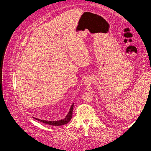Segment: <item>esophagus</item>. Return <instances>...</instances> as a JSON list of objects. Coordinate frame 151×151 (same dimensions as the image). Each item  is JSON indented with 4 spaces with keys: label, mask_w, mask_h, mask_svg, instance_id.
<instances>
[{
    "label": "esophagus",
    "mask_w": 151,
    "mask_h": 151,
    "mask_svg": "<svg viewBox=\"0 0 151 151\" xmlns=\"http://www.w3.org/2000/svg\"><path fill=\"white\" fill-rule=\"evenodd\" d=\"M88 80H86L85 82H84V84H86L87 85V84H88Z\"/></svg>",
    "instance_id": "34e87169"
}]
</instances>
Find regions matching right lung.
Masks as SVG:
<instances>
[{
	"label": "right lung",
	"mask_w": 151,
	"mask_h": 151,
	"mask_svg": "<svg viewBox=\"0 0 151 151\" xmlns=\"http://www.w3.org/2000/svg\"><path fill=\"white\" fill-rule=\"evenodd\" d=\"M73 105L74 103L72 104L71 105L70 109H69V111L68 112L67 114L65 116V118L63 119H61L59 120H41L40 119H37L35 117H34L35 120H38L41 122H43L44 123H46V124H48L52 126H61V125H64L65 124H67L68 122H69L72 117V113H73Z\"/></svg>",
	"instance_id": "1"
}]
</instances>
